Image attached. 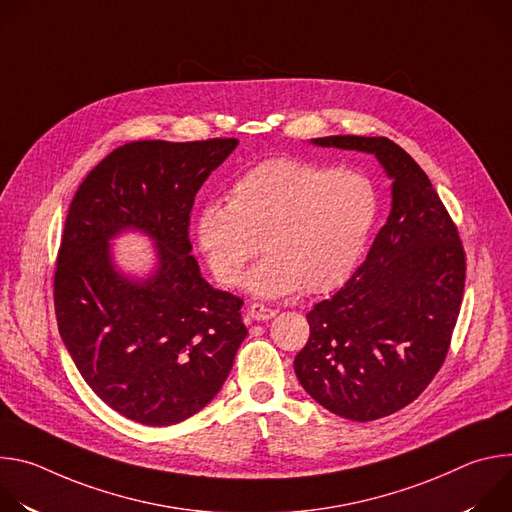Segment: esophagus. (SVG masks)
Returning <instances> with one entry per match:
<instances>
[{
    "label": "esophagus",
    "mask_w": 512,
    "mask_h": 512,
    "mask_svg": "<svg viewBox=\"0 0 512 512\" xmlns=\"http://www.w3.org/2000/svg\"><path fill=\"white\" fill-rule=\"evenodd\" d=\"M247 314H249L253 320L263 322V320L273 318V316H275V310L267 308L265 304H251V306H249V310H247Z\"/></svg>",
    "instance_id": "1"
}]
</instances>
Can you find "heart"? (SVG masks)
Instances as JSON below:
<instances>
[{
    "label": "heart",
    "instance_id": "b5f03b06",
    "mask_svg": "<svg viewBox=\"0 0 512 512\" xmlns=\"http://www.w3.org/2000/svg\"><path fill=\"white\" fill-rule=\"evenodd\" d=\"M229 202H206L194 218V237L218 283L235 287L247 275L255 296L275 298L304 287L326 294L342 285L364 247L379 212L369 176L300 160H267L243 172Z\"/></svg>",
    "mask_w": 512,
    "mask_h": 512
}]
</instances>
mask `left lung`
Listing matches in <instances>:
<instances>
[{
	"mask_svg": "<svg viewBox=\"0 0 512 512\" xmlns=\"http://www.w3.org/2000/svg\"><path fill=\"white\" fill-rule=\"evenodd\" d=\"M318 145L369 152L393 178V206L354 275L306 316L310 340L294 360L306 393L350 421L413 403L448 356L466 253L427 174L387 137L330 135Z\"/></svg>",
	"mask_w": 512,
	"mask_h": 512,
	"instance_id": "8db88e82",
	"label": "left lung"
}]
</instances>
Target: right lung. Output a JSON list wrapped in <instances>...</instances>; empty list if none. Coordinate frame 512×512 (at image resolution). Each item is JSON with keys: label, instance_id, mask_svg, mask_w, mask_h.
<instances>
[{"label": "right lung", "instance_id": "add662e5", "mask_svg": "<svg viewBox=\"0 0 512 512\" xmlns=\"http://www.w3.org/2000/svg\"><path fill=\"white\" fill-rule=\"evenodd\" d=\"M235 137L119 145L70 202L54 269L58 332L87 385L119 415L174 425L221 391L247 336L243 300L210 287L190 255L196 192ZM141 228L159 243L156 276L114 273L106 241Z\"/></svg>", "mask_w": 512, "mask_h": 512}]
</instances>
